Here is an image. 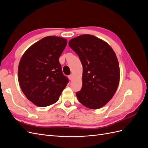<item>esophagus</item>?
Instances as JSON below:
<instances>
[{
	"label": "esophagus",
	"instance_id": "obj_1",
	"mask_svg": "<svg viewBox=\"0 0 148 148\" xmlns=\"http://www.w3.org/2000/svg\"><path fill=\"white\" fill-rule=\"evenodd\" d=\"M73 75H70L69 76V78L70 79V80H71L73 79Z\"/></svg>",
	"mask_w": 148,
	"mask_h": 148
}]
</instances>
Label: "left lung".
I'll use <instances>...</instances> for the list:
<instances>
[{"mask_svg": "<svg viewBox=\"0 0 148 148\" xmlns=\"http://www.w3.org/2000/svg\"><path fill=\"white\" fill-rule=\"evenodd\" d=\"M69 46L83 66L82 88L76 92L79 102L97 109L113 97L120 79L119 64L113 49L95 36L83 34L71 39Z\"/></svg>", "mask_w": 148, "mask_h": 148, "instance_id": "8db88e82", "label": "left lung"}]
</instances>
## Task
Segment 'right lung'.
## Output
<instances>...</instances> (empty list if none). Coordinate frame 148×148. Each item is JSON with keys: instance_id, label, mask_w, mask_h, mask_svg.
Wrapping results in <instances>:
<instances>
[{"instance_id": "1", "label": "right lung", "mask_w": 148, "mask_h": 148, "mask_svg": "<svg viewBox=\"0 0 148 148\" xmlns=\"http://www.w3.org/2000/svg\"><path fill=\"white\" fill-rule=\"evenodd\" d=\"M66 42L65 39L49 36L34 43L21 57L18 70L20 86L36 106L56 102L69 83L59 59Z\"/></svg>"}]
</instances>
